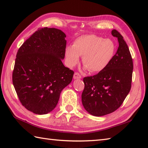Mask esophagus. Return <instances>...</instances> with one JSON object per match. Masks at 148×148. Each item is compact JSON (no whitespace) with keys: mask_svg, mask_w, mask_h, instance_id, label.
I'll return each instance as SVG.
<instances>
[{"mask_svg":"<svg viewBox=\"0 0 148 148\" xmlns=\"http://www.w3.org/2000/svg\"><path fill=\"white\" fill-rule=\"evenodd\" d=\"M81 76L78 73V72H75L74 74V79H81Z\"/></svg>","mask_w":148,"mask_h":148,"instance_id":"1","label":"esophagus"}]
</instances>
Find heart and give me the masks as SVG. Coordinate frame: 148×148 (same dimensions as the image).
Masks as SVG:
<instances>
[{
    "mask_svg": "<svg viewBox=\"0 0 148 148\" xmlns=\"http://www.w3.org/2000/svg\"><path fill=\"white\" fill-rule=\"evenodd\" d=\"M116 45L110 39L96 35L81 36L74 40L73 46H68L65 55L69 66H74L83 57V64L90 72L103 71L111 62L116 51Z\"/></svg>",
    "mask_w": 148,
    "mask_h": 148,
    "instance_id": "heart-1",
    "label": "heart"
}]
</instances>
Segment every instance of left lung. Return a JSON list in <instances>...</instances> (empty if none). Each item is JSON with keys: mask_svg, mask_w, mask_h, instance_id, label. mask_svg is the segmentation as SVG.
Returning a JSON list of instances; mask_svg holds the SVG:
<instances>
[{"mask_svg": "<svg viewBox=\"0 0 148 148\" xmlns=\"http://www.w3.org/2000/svg\"><path fill=\"white\" fill-rule=\"evenodd\" d=\"M111 34L118 38L119 47L111 62L97 74L83 78V106L88 112L95 116L117 110L131 89L134 66L130 50L119 32L112 30Z\"/></svg>", "mask_w": 148, "mask_h": 148, "instance_id": "obj_1", "label": "left lung"}]
</instances>
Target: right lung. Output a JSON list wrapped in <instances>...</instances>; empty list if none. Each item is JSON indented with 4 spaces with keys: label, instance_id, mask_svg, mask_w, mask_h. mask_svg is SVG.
<instances>
[{
    "label": "right lung",
    "instance_id": "obj_1",
    "mask_svg": "<svg viewBox=\"0 0 148 148\" xmlns=\"http://www.w3.org/2000/svg\"><path fill=\"white\" fill-rule=\"evenodd\" d=\"M66 36L55 28L37 30L19 48L12 83L21 104L37 114L55 108L62 90L70 84L74 71L65 67Z\"/></svg>",
    "mask_w": 148,
    "mask_h": 148
}]
</instances>
